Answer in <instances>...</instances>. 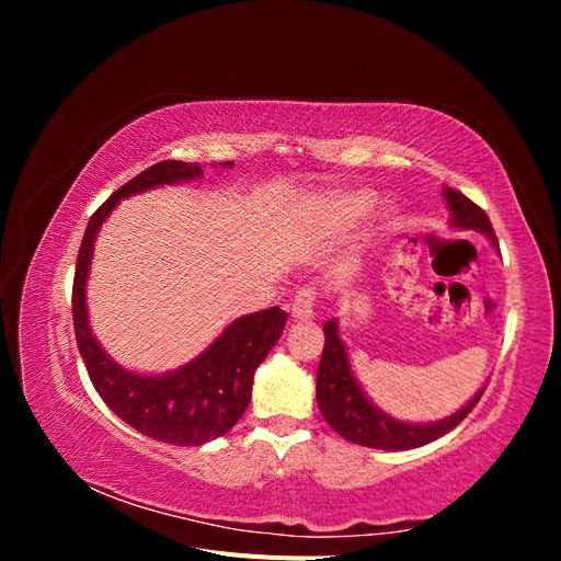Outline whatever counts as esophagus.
Here are the masks:
<instances>
[{
  "mask_svg": "<svg viewBox=\"0 0 561 561\" xmlns=\"http://www.w3.org/2000/svg\"><path fill=\"white\" fill-rule=\"evenodd\" d=\"M313 309H316V290H313V287H301V290L295 297V301H293V318L297 322L311 320Z\"/></svg>",
  "mask_w": 561,
  "mask_h": 561,
  "instance_id": "obj_1",
  "label": "esophagus"
}]
</instances>
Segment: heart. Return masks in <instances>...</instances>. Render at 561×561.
Wrapping results in <instances>:
<instances>
[{
  "instance_id": "b5f03b06",
  "label": "heart",
  "mask_w": 561,
  "mask_h": 561,
  "mask_svg": "<svg viewBox=\"0 0 561 561\" xmlns=\"http://www.w3.org/2000/svg\"><path fill=\"white\" fill-rule=\"evenodd\" d=\"M375 203V196L369 192H334L330 196L322 198V210H325V217L339 229H348L353 227L363 215L371 208Z\"/></svg>"
}]
</instances>
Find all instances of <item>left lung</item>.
Returning a JSON list of instances; mask_svg holds the SVG:
<instances>
[{
	"label": "left lung",
	"instance_id": "1",
	"mask_svg": "<svg viewBox=\"0 0 561 561\" xmlns=\"http://www.w3.org/2000/svg\"><path fill=\"white\" fill-rule=\"evenodd\" d=\"M447 206L451 210L449 225L454 229H474L489 236V241L496 243L494 227H491L486 213L472 203L468 196L456 190H445ZM325 346H322L320 365H318V379H316V400L320 407V414L330 426L342 435L348 443L371 447V449H414L433 443V439L443 437L451 428H456L470 412L472 407L480 402L484 388L474 398L463 404L456 414L431 421V423H407L393 416L383 414L379 407L369 402L360 383L355 381L348 353L342 339H339L336 320H328L325 328Z\"/></svg>",
	"mask_w": 561,
	"mask_h": 561
}]
</instances>
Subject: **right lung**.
<instances>
[{
  "instance_id": "add662e5",
  "label": "right lung",
  "mask_w": 561,
  "mask_h": 561,
  "mask_svg": "<svg viewBox=\"0 0 561 561\" xmlns=\"http://www.w3.org/2000/svg\"><path fill=\"white\" fill-rule=\"evenodd\" d=\"M225 161L222 168H231ZM203 175L198 163L161 161L135 175L100 206L91 219L77 254L72 285V318L77 346L89 377L110 410L138 433L159 443L192 447L229 433L243 416L252 396L254 369L276 346L287 313L271 307L236 318L198 358L168 375L149 377L116 365L100 348L89 328L87 278L91 271L93 241L122 198Z\"/></svg>"
}]
</instances>
